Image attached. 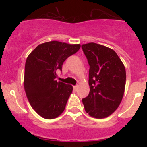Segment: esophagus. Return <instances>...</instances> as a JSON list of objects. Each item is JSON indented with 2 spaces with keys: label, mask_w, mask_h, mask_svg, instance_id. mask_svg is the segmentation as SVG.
Wrapping results in <instances>:
<instances>
[{
  "label": "esophagus",
  "mask_w": 147,
  "mask_h": 147,
  "mask_svg": "<svg viewBox=\"0 0 147 147\" xmlns=\"http://www.w3.org/2000/svg\"><path fill=\"white\" fill-rule=\"evenodd\" d=\"M78 88H79V86H78V85H75V86H74V89L76 90L78 89Z\"/></svg>",
  "instance_id": "obj_1"
}]
</instances>
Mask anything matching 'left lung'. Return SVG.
<instances>
[{
    "mask_svg": "<svg viewBox=\"0 0 147 147\" xmlns=\"http://www.w3.org/2000/svg\"><path fill=\"white\" fill-rule=\"evenodd\" d=\"M90 65V93L82 103L86 113L104 119L118 108L124 96L126 70L115 51L95 42L82 45Z\"/></svg>",
    "mask_w": 147,
    "mask_h": 147,
    "instance_id": "obj_1",
    "label": "left lung"
}]
</instances>
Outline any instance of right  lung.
Returning <instances> with one entry per match:
<instances>
[{"instance_id":"1","label":"right lung","mask_w":147,"mask_h":147,"mask_svg":"<svg viewBox=\"0 0 147 147\" xmlns=\"http://www.w3.org/2000/svg\"><path fill=\"white\" fill-rule=\"evenodd\" d=\"M80 44L51 41L40 44L26 59L23 85L30 105L42 118L58 117L65 108L73 87L57 82V71L77 52Z\"/></svg>"}]
</instances>
